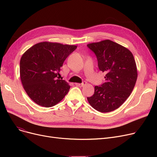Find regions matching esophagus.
Segmentation results:
<instances>
[{"label": "esophagus", "mask_w": 157, "mask_h": 157, "mask_svg": "<svg viewBox=\"0 0 157 157\" xmlns=\"http://www.w3.org/2000/svg\"><path fill=\"white\" fill-rule=\"evenodd\" d=\"M86 84V81H83V83H76L75 85H76V86H77L82 87V86H85Z\"/></svg>", "instance_id": "esophagus-1"}]
</instances>
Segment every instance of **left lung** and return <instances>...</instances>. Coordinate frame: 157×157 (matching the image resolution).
<instances>
[{"label": "left lung", "instance_id": "8db88e82", "mask_svg": "<svg viewBox=\"0 0 157 157\" xmlns=\"http://www.w3.org/2000/svg\"><path fill=\"white\" fill-rule=\"evenodd\" d=\"M96 55L98 67L106 73L105 83L95 86L94 94L87 97L95 110L108 113L118 109L127 99L136 85L137 71L129 49L110 40L87 44Z\"/></svg>", "mask_w": 157, "mask_h": 157}]
</instances>
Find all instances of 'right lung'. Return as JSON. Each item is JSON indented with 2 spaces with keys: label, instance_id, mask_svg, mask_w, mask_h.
<instances>
[{
  "label": "right lung",
  "instance_id": "1",
  "mask_svg": "<svg viewBox=\"0 0 157 157\" xmlns=\"http://www.w3.org/2000/svg\"><path fill=\"white\" fill-rule=\"evenodd\" d=\"M76 48L74 45L42 42L23 53L20 63L21 81L29 97L37 104L50 108L67 95L70 86L56 78L65 60Z\"/></svg>",
  "mask_w": 157,
  "mask_h": 157
}]
</instances>
